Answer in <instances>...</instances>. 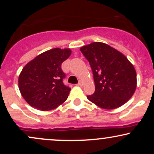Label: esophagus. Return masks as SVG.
Listing matches in <instances>:
<instances>
[{
	"instance_id": "obj_1",
	"label": "esophagus",
	"mask_w": 154,
	"mask_h": 154,
	"mask_svg": "<svg viewBox=\"0 0 154 154\" xmlns=\"http://www.w3.org/2000/svg\"><path fill=\"white\" fill-rule=\"evenodd\" d=\"M77 85L79 86V87H82V86L83 85V83H82V82H81V81H80V82H79L78 83H77Z\"/></svg>"
}]
</instances>
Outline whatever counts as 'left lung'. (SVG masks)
Returning a JSON list of instances; mask_svg holds the SVG:
<instances>
[{
    "instance_id": "1",
    "label": "left lung",
    "mask_w": 154,
    "mask_h": 154,
    "mask_svg": "<svg viewBox=\"0 0 154 154\" xmlns=\"http://www.w3.org/2000/svg\"><path fill=\"white\" fill-rule=\"evenodd\" d=\"M89 61L95 82V92L88 99L105 109L126 103L135 93L137 75L126 56L107 44L95 42L80 48Z\"/></svg>"
}]
</instances>
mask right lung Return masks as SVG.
Here are the masks:
<instances>
[{
    "label": "right lung",
    "mask_w": 154,
    "mask_h": 154,
    "mask_svg": "<svg viewBox=\"0 0 154 154\" xmlns=\"http://www.w3.org/2000/svg\"><path fill=\"white\" fill-rule=\"evenodd\" d=\"M72 54L70 49L47 51L29 61L19 77V88L23 98L38 110L56 109L68 98L71 88L63 84L66 75L61 63Z\"/></svg>",
    "instance_id": "obj_1"
}]
</instances>
